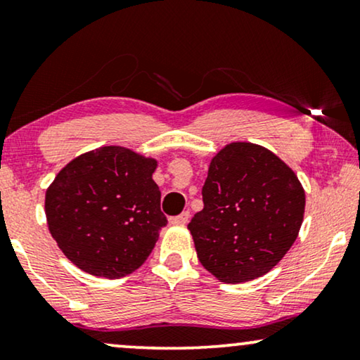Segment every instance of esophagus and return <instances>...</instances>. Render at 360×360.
Segmentation results:
<instances>
[{"mask_svg":"<svg viewBox=\"0 0 360 360\" xmlns=\"http://www.w3.org/2000/svg\"><path fill=\"white\" fill-rule=\"evenodd\" d=\"M188 219H190V213L188 211H184L181 214L170 218V224H186L188 223Z\"/></svg>","mask_w":360,"mask_h":360,"instance_id":"esophagus-1","label":"esophagus"}]
</instances>
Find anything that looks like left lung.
<instances>
[{"instance_id": "1", "label": "left lung", "mask_w": 360, "mask_h": 360, "mask_svg": "<svg viewBox=\"0 0 360 360\" xmlns=\"http://www.w3.org/2000/svg\"><path fill=\"white\" fill-rule=\"evenodd\" d=\"M205 208L188 224L201 265L223 283L270 272L298 238L304 190L272 150L231 142L210 162Z\"/></svg>"}]
</instances>
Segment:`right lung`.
<instances>
[{
    "instance_id": "add662e5",
    "label": "right lung",
    "mask_w": 360,
    "mask_h": 360,
    "mask_svg": "<svg viewBox=\"0 0 360 360\" xmlns=\"http://www.w3.org/2000/svg\"><path fill=\"white\" fill-rule=\"evenodd\" d=\"M159 162L121 146L75 157L46 191V218L65 257L83 272L126 277L141 267L167 218L154 180Z\"/></svg>"
}]
</instances>
